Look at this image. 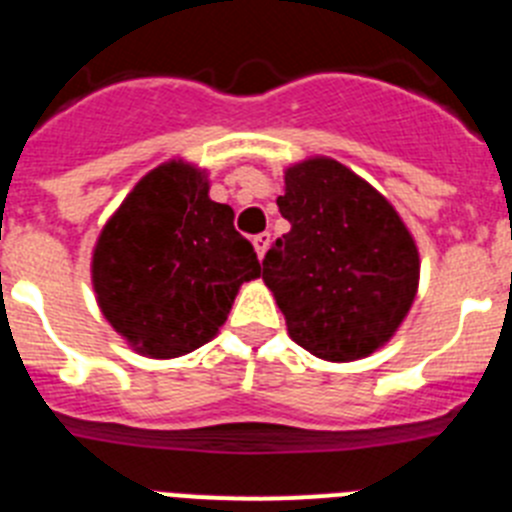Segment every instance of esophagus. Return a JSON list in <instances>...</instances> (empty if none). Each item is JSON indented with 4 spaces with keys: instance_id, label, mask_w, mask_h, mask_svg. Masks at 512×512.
<instances>
[{
    "instance_id": "esophagus-1",
    "label": "esophagus",
    "mask_w": 512,
    "mask_h": 512,
    "mask_svg": "<svg viewBox=\"0 0 512 512\" xmlns=\"http://www.w3.org/2000/svg\"><path fill=\"white\" fill-rule=\"evenodd\" d=\"M269 246H271V235L269 233H261V235H256V238H253V248H256V256H259L261 261H264Z\"/></svg>"
}]
</instances>
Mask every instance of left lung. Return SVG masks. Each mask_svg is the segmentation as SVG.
Masks as SVG:
<instances>
[{
  "mask_svg": "<svg viewBox=\"0 0 512 512\" xmlns=\"http://www.w3.org/2000/svg\"><path fill=\"white\" fill-rule=\"evenodd\" d=\"M289 233L264 259V282L289 338L325 361H356L390 341L418 295L420 253L390 200L336 158L284 171Z\"/></svg>",
  "mask_w": 512,
  "mask_h": 512,
  "instance_id": "8db88e82",
  "label": "left lung"
}]
</instances>
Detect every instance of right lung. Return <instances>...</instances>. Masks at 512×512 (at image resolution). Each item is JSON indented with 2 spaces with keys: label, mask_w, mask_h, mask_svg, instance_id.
I'll return each instance as SVG.
<instances>
[{
  "label": "right lung",
  "mask_w": 512,
  "mask_h": 512,
  "mask_svg": "<svg viewBox=\"0 0 512 512\" xmlns=\"http://www.w3.org/2000/svg\"><path fill=\"white\" fill-rule=\"evenodd\" d=\"M233 217V207L210 200L205 169L171 158L104 223L92 287L107 323L133 351L176 359L217 336L241 284L261 277Z\"/></svg>",
  "instance_id": "1"
}]
</instances>
